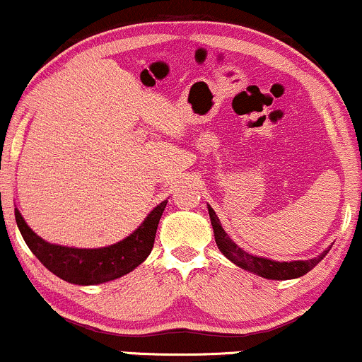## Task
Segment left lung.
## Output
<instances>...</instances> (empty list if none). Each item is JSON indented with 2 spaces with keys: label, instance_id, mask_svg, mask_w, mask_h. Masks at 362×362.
<instances>
[{
  "label": "left lung",
  "instance_id": "8db88e82",
  "mask_svg": "<svg viewBox=\"0 0 362 362\" xmlns=\"http://www.w3.org/2000/svg\"><path fill=\"white\" fill-rule=\"evenodd\" d=\"M208 211L209 218H211L214 240H216L218 249H220L226 259H230L233 264L245 269V272H251L254 275L268 278V280H292V278L304 276L305 273L311 272V269L315 268L329 251V249H327V251L321 252L320 256L305 261H275L263 256H256V254L244 251V249L239 247L235 242L230 239L228 233L225 232L223 226L220 223V218L216 216V213H214V209L209 204Z\"/></svg>",
  "mask_w": 362,
  "mask_h": 362
}]
</instances>
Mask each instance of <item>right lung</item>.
<instances>
[{"mask_svg":"<svg viewBox=\"0 0 362 362\" xmlns=\"http://www.w3.org/2000/svg\"><path fill=\"white\" fill-rule=\"evenodd\" d=\"M161 201L129 237L98 249H78L46 242L23 220L15 208V220L33 254L53 275L74 285H99L117 280L144 263L153 249L158 223L166 208Z\"/></svg>","mask_w":362,"mask_h":362,"instance_id":"right-lung-1","label":"right lung"}]
</instances>
